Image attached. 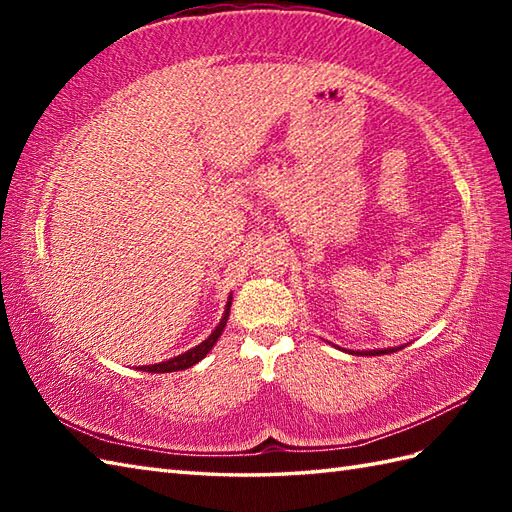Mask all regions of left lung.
I'll return each mask as SVG.
<instances>
[{
  "instance_id": "left-lung-1",
  "label": "left lung",
  "mask_w": 512,
  "mask_h": 512,
  "mask_svg": "<svg viewBox=\"0 0 512 512\" xmlns=\"http://www.w3.org/2000/svg\"><path fill=\"white\" fill-rule=\"evenodd\" d=\"M389 352H396V350H374V352H363V354H365V356H369V354L378 356V354H389Z\"/></svg>"
}]
</instances>
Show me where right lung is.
I'll use <instances>...</instances> for the list:
<instances>
[{
    "label": "right lung",
    "mask_w": 512,
    "mask_h": 512,
    "mask_svg": "<svg viewBox=\"0 0 512 512\" xmlns=\"http://www.w3.org/2000/svg\"><path fill=\"white\" fill-rule=\"evenodd\" d=\"M228 310H231V299H228V303H226V312H224V317H222L220 325H217V328L213 330V334L209 336V339L202 341L200 345H195L193 350H189V352H184V354H180V356H176V358H169V361H165V363L145 365V367H143L145 372H151V374H167V372H178V369H187V367L195 365V363H198V361H202V358L211 352V347L215 345V341L220 339V334H222L224 325H226V319H228Z\"/></svg>",
    "instance_id": "1"
}]
</instances>
